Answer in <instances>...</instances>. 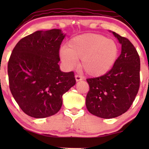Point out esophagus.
I'll list each match as a JSON object with an SVG mask.
<instances>
[{
	"label": "esophagus",
	"mask_w": 149,
	"mask_h": 149,
	"mask_svg": "<svg viewBox=\"0 0 149 149\" xmlns=\"http://www.w3.org/2000/svg\"><path fill=\"white\" fill-rule=\"evenodd\" d=\"M75 79H76L77 81H79L83 80V78H82V77L80 76V75L76 74L75 75Z\"/></svg>",
	"instance_id": "esophagus-1"
}]
</instances>
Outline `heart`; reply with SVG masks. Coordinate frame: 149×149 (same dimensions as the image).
Listing matches in <instances>:
<instances>
[{
    "instance_id": "b5f03b06",
    "label": "heart",
    "mask_w": 149,
    "mask_h": 149,
    "mask_svg": "<svg viewBox=\"0 0 149 149\" xmlns=\"http://www.w3.org/2000/svg\"><path fill=\"white\" fill-rule=\"evenodd\" d=\"M118 47L113 40L97 34H83L68 40L66 47L61 48V60L72 68L81 59L80 66L87 74L100 77L112 68L117 60Z\"/></svg>"
}]
</instances>
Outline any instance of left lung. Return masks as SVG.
<instances>
[{"instance_id": "obj_1", "label": "left lung", "mask_w": 149, "mask_h": 149, "mask_svg": "<svg viewBox=\"0 0 149 149\" xmlns=\"http://www.w3.org/2000/svg\"><path fill=\"white\" fill-rule=\"evenodd\" d=\"M121 44V54L113 68L101 77L87 79L89 90L86 107L89 113L111 119L128 111L140 87V57L129 39L113 32Z\"/></svg>"}]
</instances>
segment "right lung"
I'll return each mask as SVG.
<instances>
[{
	"mask_svg": "<svg viewBox=\"0 0 149 149\" xmlns=\"http://www.w3.org/2000/svg\"><path fill=\"white\" fill-rule=\"evenodd\" d=\"M60 29L36 31L22 38L8 62L9 88L24 113L34 118L54 115L62 105V95L76 83L73 71L60 70Z\"/></svg>",
	"mask_w": 149,
	"mask_h": 149,
	"instance_id": "add662e5",
	"label": "right lung"
}]
</instances>
